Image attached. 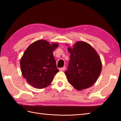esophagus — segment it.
Here are the masks:
<instances>
[{"mask_svg":"<svg viewBox=\"0 0 121 121\" xmlns=\"http://www.w3.org/2000/svg\"><path fill=\"white\" fill-rule=\"evenodd\" d=\"M59 71H64L65 70V66H64L63 68H60L59 69Z\"/></svg>","mask_w":121,"mask_h":121,"instance_id":"esophagus-1","label":"esophagus"}]
</instances>
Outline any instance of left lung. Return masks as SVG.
Listing matches in <instances>:
<instances>
[{
	"mask_svg": "<svg viewBox=\"0 0 121 121\" xmlns=\"http://www.w3.org/2000/svg\"><path fill=\"white\" fill-rule=\"evenodd\" d=\"M70 53L68 70L65 74L71 85L78 91L89 88L96 83L101 73L102 63L98 54L89 43L79 41L69 47Z\"/></svg>",
	"mask_w": 121,
	"mask_h": 121,
	"instance_id": "8db88e82",
	"label": "left lung"
}]
</instances>
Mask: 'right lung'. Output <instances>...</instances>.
Listing matches in <instances>:
<instances>
[{"instance_id":"1","label":"right lung","mask_w":121,"mask_h":121,"mask_svg":"<svg viewBox=\"0 0 121 121\" xmlns=\"http://www.w3.org/2000/svg\"><path fill=\"white\" fill-rule=\"evenodd\" d=\"M58 46V43L50 44L47 40L40 39L30 44L25 51L20 67L23 76L30 86L42 89L52 82L59 72L53 55Z\"/></svg>"}]
</instances>
